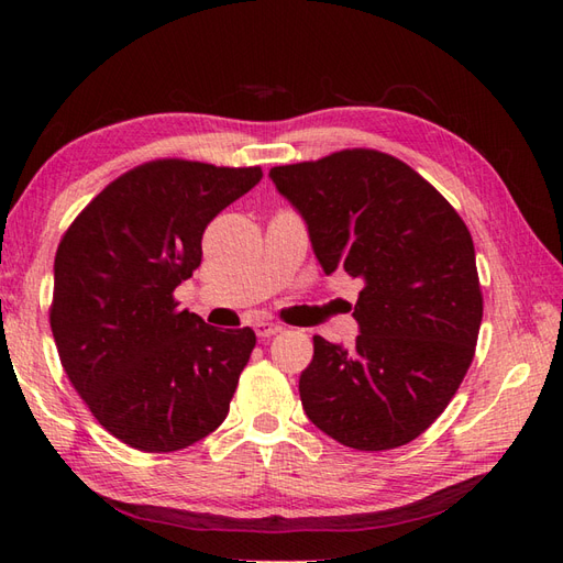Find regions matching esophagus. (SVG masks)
<instances>
[{"label": "esophagus", "instance_id": "1", "mask_svg": "<svg viewBox=\"0 0 563 563\" xmlns=\"http://www.w3.org/2000/svg\"><path fill=\"white\" fill-rule=\"evenodd\" d=\"M254 329H256V336H258V339H271V336H275V333L283 331L280 324H275V321H266V319L256 321Z\"/></svg>", "mask_w": 563, "mask_h": 563}]
</instances>
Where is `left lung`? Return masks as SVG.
<instances>
[{"mask_svg":"<svg viewBox=\"0 0 563 563\" xmlns=\"http://www.w3.org/2000/svg\"><path fill=\"white\" fill-rule=\"evenodd\" d=\"M268 176L302 214L324 273L363 280L353 349L314 336L300 375L305 413L345 448L406 445L445 411L472 365L484 297L470 230L421 174L377 150Z\"/></svg>","mask_w":563,"mask_h":563,"instance_id":"obj_1","label":"left lung"}]
</instances>
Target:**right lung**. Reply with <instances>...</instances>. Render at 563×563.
<instances>
[{"mask_svg": "<svg viewBox=\"0 0 563 563\" xmlns=\"http://www.w3.org/2000/svg\"><path fill=\"white\" fill-rule=\"evenodd\" d=\"M261 176V166L140 164L106 186L57 246L59 363L93 418L130 448L184 450L230 413L256 333L206 324L178 309L174 290L200 266L214 214Z\"/></svg>", "mask_w": 563, "mask_h": 563, "instance_id": "obj_1", "label": "right lung"}]
</instances>
